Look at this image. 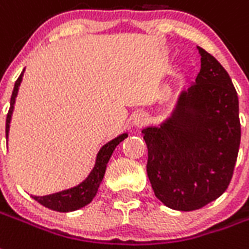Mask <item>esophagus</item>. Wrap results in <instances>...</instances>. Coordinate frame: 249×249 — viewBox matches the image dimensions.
<instances>
[{"mask_svg": "<svg viewBox=\"0 0 249 249\" xmlns=\"http://www.w3.org/2000/svg\"><path fill=\"white\" fill-rule=\"evenodd\" d=\"M146 123V117L142 113H138V114L134 115L132 118V126L135 127H142Z\"/></svg>", "mask_w": 249, "mask_h": 249, "instance_id": "1", "label": "esophagus"}]
</instances>
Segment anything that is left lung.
<instances>
[{
  "mask_svg": "<svg viewBox=\"0 0 249 249\" xmlns=\"http://www.w3.org/2000/svg\"><path fill=\"white\" fill-rule=\"evenodd\" d=\"M201 69L159 126L142 128L146 173L156 197L170 209L196 211L230 184L239 144V100L227 71L197 46Z\"/></svg>",
  "mask_w": 249,
  "mask_h": 249,
  "instance_id": "obj_1",
  "label": "left lung"
}]
</instances>
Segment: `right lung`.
Returning a JSON list of instances; mask_svg holds the SVG:
<instances>
[{
    "label": "right lung",
    "mask_w": 249,
    "mask_h": 249,
    "mask_svg": "<svg viewBox=\"0 0 249 249\" xmlns=\"http://www.w3.org/2000/svg\"><path fill=\"white\" fill-rule=\"evenodd\" d=\"M23 74H24V70L22 71V74L19 75V78L17 79L14 89H13V94H11L10 109H9L6 118V140H9L11 117H13V111H14L15 100H17V96H18L19 87H20V83L23 80ZM127 136H128V134L123 132V134H121L115 139L110 140V142H107L105 145L101 146V149L98 151L97 156H96V162H94L93 169L90 170L89 175L82 183H79L78 186L59 191V192H54V194L45 195V196H32V197L45 208H49V209L55 212H62V213L78 211L80 208L88 205L97 194L98 187L103 182L104 174H105V170H107V165L109 162V160H110L111 155H113V152H114L119 142H123Z\"/></svg>",
    "instance_id": "obj_1"
}]
</instances>
